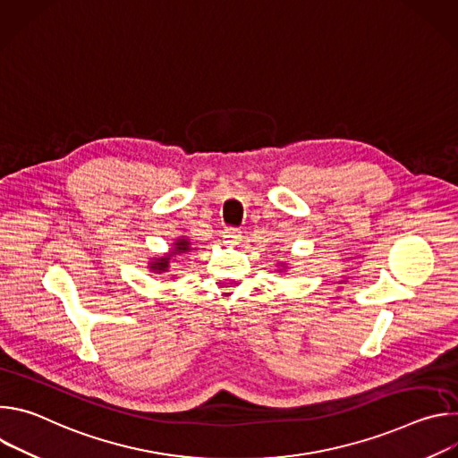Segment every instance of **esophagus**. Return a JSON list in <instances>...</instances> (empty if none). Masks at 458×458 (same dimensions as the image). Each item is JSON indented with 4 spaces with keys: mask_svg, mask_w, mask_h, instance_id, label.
<instances>
[{
    "mask_svg": "<svg viewBox=\"0 0 458 458\" xmlns=\"http://www.w3.org/2000/svg\"><path fill=\"white\" fill-rule=\"evenodd\" d=\"M221 237H223V242H225V244L235 246V244L241 242L242 233H241L237 228H225V232L221 233Z\"/></svg>",
    "mask_w": 458,
    "mask_h": 458,
    "instance_id": "34e87169",
    "label": "esophagus"
}]
</instances>
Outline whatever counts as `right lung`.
<instances>
[{
  "label": "right lung",
  "mask_w": 458,
  "mask_h": 458,
  "mask_svg": "<svg viewBox=\"0 0 458 458\" xmlns=\"http://www.w3.org/2000/svg\"><path fill=\"white\" fill-rule=\"evenodd\" d=\"M191 246H190V241L188 239H175L174 242V250L165 255V257H156L154 263H150V270L157 272V274H163V272H168L170 268V260L175 257V255H181V253H186L190 251Z\"/></svg>",
  "instance_id": "right-lung-1"
}]
</instances>
